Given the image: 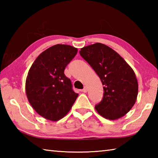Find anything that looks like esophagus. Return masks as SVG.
<instances>
[{
	"label": "esophagus",
	"mask_w": 158,
	"mask_h": 158,
	"mask_svg": "<svg viewBox=\"0 0 158 158\" xmlns=\"http://www.w3.org/2000/svg\"><path fill=\"white\" fill-rule=\"evenodd\" d=\"M87 90H88V88H87L86 86H84V89H83L81 90V91L83 92V93H86Z\"/></svg>",
	"instance_id": "1"
}]
</instances>
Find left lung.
Segmentation results:
<instances>
[{
    "label": "left lung",
    "instance_id": "1",
    "mask_svg": "<svg viewBox=\"0 0 158 158\" xmlns=\"http://www.w3.org/2000/svg\"><path fill=\"white\" fill-rule=\"evenodd\" d=\"M102 83L104 95L95 108L101 116L116 120L125 116L135 105L138 83L130 66L118 53L105 44L95 43L79 51Z\"/></svg>",
    "mask_w": 158,
    "mask_h": 158
}]
</instances>
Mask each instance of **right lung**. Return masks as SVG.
I'll use <instances>...</instances> for the list:
<instances>
[{
	"label": "right lung",
	"mask_w": 158,
	"mask_h": 158,
	"mask_svg": "<svg viewBox=\"0 0 158 158\" xmlns=\"http://www.w3.org/2000/svg\"><path fill=\"white\" fill-rule=\"evenodd\" d=\"M77 53V49L69 45H54L40 53L28 71V100L37 114L50 121L65 116L78 97L71 80L64 74Z\"/></svg>",
	"instance_id": "add662e5"
}]
</instances>
